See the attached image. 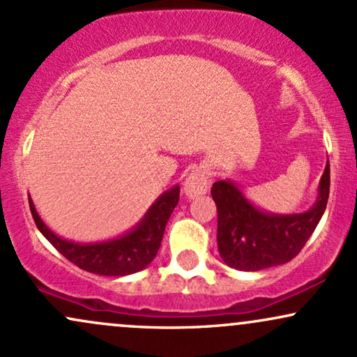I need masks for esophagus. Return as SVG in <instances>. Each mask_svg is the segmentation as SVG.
Instances as JSON below:
<instances>
[{"label": "esophagus", "instance_id": "1", "mask_svg": "<svg viewBox=\"0 0 357 357\" xmlns=\"http://www.w3.org/2000/svg\"><path fill=\"white\" fill-rule=\"evenodd\" d=\"M210 188V178H208V173L203 169V167H196L192 169L188 178L184 179V195L188 198H196V196H202L208 191Z\"/></svg>", "mask_w": 357, "mask_h": 357}]
</instances>
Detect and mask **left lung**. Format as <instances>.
I'll return each mask as SVG.
<instances>
[{"label":"left lung","instance_id":"left-lung-1","mask_svg":"<svg viewBox=\"0 0 357 357\" xmlns=\"http://www.w3.org/2000/svg\"><path fill=\"white\" fill-rule=\"evenodd\" d=\"M329 184L327 161L314 206L298 215H273L253 206L230 179L216 181L211 196L218 210L216 240L225 264L236 270L257 272L297 257L326 211Z\"/></svg>","mask_w":357,"mask_h":357}]
</instances>
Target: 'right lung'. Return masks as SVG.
<instances>
[{
    "label": "right lung",
    "instance_id": "1",
    "mask_svg": "<svg viewBox=\"0 0 357 357\" xmlns=\"http://www.w3.org/2000/svg\"><path fill=\"white\" fill-rule=\"evenodd\" d=\"M178 202L179 186H174L162 192L147 210L144 218L126 235L100 243H75L55 235L40 218L31 198H28L36 228L61 255L85 272L109 277L130 275L146 268L154 260L161 247L167 220Z\"/></svg>",
    "mask_w": 357,
    "mask_h": 357
}]
</instances>
